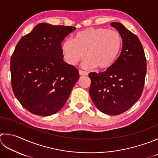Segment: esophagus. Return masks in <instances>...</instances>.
<instances>
[{
    "instance_id": "esophagus-1",
    "label": "esophagus",
    "mask_w": 158,
    "mask_h": 158,
    "mask_svg": "<svg viewBox=\"0 0 158 158\" xmlns=\"http://www.w3.org/2000/svg\"><path fill=\"white\" fill-rule=\"evenodd\" d=\"M79 75L80 76H86V75H88V73H87L85 72V71L81 70H79Z\"/></svg>"
}]
</instances>
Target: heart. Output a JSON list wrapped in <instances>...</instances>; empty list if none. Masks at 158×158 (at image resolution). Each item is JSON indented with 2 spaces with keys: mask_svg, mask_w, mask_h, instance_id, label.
<instances>
[{
  "mask_svg": "<svg viewBox=\"0 0 158 158\" xmlns=\"http://www.w3.org/2000/svg\"><path fill=\"white\" fill-rule=\"evenodd\" d=\"M122 46L123 39L118 32L92 27L77 33L75 40H66L61 49L65 61L71 66H75L85 55L83 69L97 67L98 70H106L118 59Z\"/></svg>",
  "mask_w": 158,
  "mask_h": 158,
  "instance_id": "heart-1",
  "label": "heart"
}]
</instances>
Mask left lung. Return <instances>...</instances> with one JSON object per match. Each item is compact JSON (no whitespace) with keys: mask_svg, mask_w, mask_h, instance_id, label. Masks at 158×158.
Returning a JSON list of instances; mask_svg holds the SVG:
<instances>
[{"mask_svg":"<svg viewBox=\"0 0 158 158\" xmlns=\"http://www.w3.org/2000/svg\"><path fill=\"white\" fill-rule=\"evenodd\" d=\"M110 25L123 39L120 56L103 73H90L89 93L101 112L116 116L125 112L136 103L143 90L147 60L140 40L119 23Z\"/></svg>","mask_w":158,"mask_h":158,"instance_id":"left-lung-1","label":"left lung"}]
</instances>
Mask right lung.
<instances>
[{"label":"right lung","instance_id":"obj_1","mask_svg":"<svg viewBox=\"0 0 158 158\" xmlns=\"http://www.w3.org/2000/svg\"><path fill=\"white\" fill-rule=\"evenodd\" d=\"M74 27L40 23L18 42L10 61L15 97L33 114L57 113L79 78L75 66L64 61L61 44Z\"/></svg>","mask_w":158,"mask_h":158}]
</instances>
